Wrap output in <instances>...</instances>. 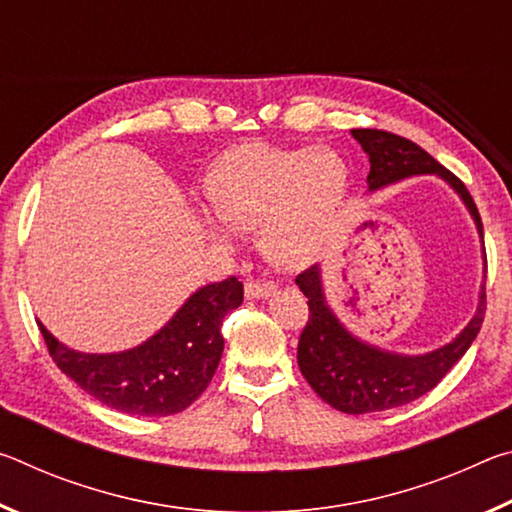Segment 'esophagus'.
Listing matches in <instances>:
<instances>
[{
  "label": "esophagus",
  "mask_w": 512,
  "mask_h": 512,
  "mask_svg": "<svg viewBox=\"0 0 512 512\" xmlns=\"http://www.w3.org/2000/svg\"><path fill=\"white\" fill-rule=\"evenodd\" d=\"M275 289H277L275 284L268 282V280H248L246 282V298L266 300L268 296H273Z\"/></svg>",
  "instance_id": "1"
}]
</instances>
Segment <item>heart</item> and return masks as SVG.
Returning a JSON list of instances; mask_svg holds the SVG:
<instances>
[{
	"mask_svg": "<svg viewBox=\"0 0 512 512\" xmlns=\"http://www.w3.org/2000/svg\"><path fill=\"white\" fill-rule=\"evenodd\" d=\"M350 189V167L332 149L248 142L223 153L207 176L216 219L235 230L259 225V244L282 268L309 262L323 246ZM216 239L228 232L210 223Z\"/></svg>",
	"mask_w": 512,
	"mask_h": 512,
	"instance_id": "1",
	"label": "heart"
}]
</instances>
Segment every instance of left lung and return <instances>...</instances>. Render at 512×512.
<instances>
[{
    "instance_id": "8db88e82",
    "label": "left lung",
    "mask_w": 512,
    "mask_h": 512,
    "mask_svg": "<svg viewBox=\"0 0 512 512\" xmlns=\"http://www.w3.org/2000/svg\"><path fill=\"white\" fill-rule=\"evenodd\" d=\"M352 137L361 144L370 160L368 192H377L406 178L433 173L461 196L483 246L479 210L467 187L452 171H447L443 164L406 137L377 131V128H357L352 131ZM296 284L309 298V320L298 341V366L302 377L309 381L320 400L334 406L336 411L352 415L395 409L429 393L470 348L485 316V284H481L474 316L454 341L424 354H397L361 341L341 323V318L327 305L323 273L318 264L300 273Z\"/></svg>"
}]
</instances>
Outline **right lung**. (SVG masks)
Listing matches in <instances>:
<instances>
[{
    "mask_svg": "<svg viewBox=\"0 0 512 512\" xmlns=\"http://www.w3.org/2000/svg\"><path fill=\"white\" fill-rule=\"evenodd\" d=\"M241 300L244 284L237 277L205 284L151 339L112 354L76 352L40 320L38 327L56 366L94 400L121 413L162 418L185 411L210 384L223 354V318Z\"/></svg>",
    "mask_w": 512,
    "mask_h": 512,
    "instance_id": "obj_1",
    "label": "right lung"
}]
</instances>
